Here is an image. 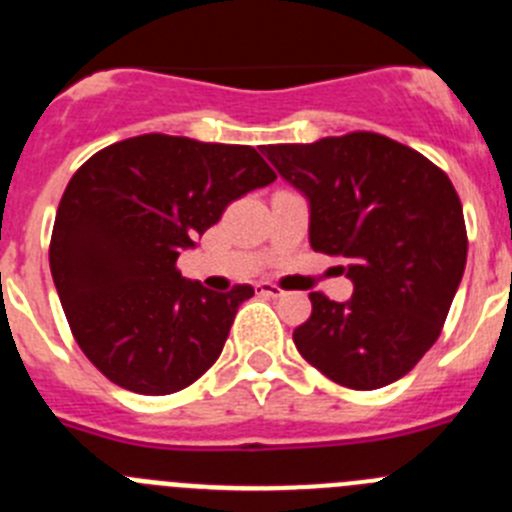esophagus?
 <instances>
[{
    "mask_svg": "<svg viewBox=\"0 0 512 512\" xmlns=\"http://www.w3.org/2000/svg\"><path fill=\"white\" fill-rule=\"evenodd\" d=\"M256 289H259V295H264V297H284V295H287L282 287H277V284H271V282H259V284H256Z\"/></svg>",
    "mask_w": 512,
    "mask_h": 512,
    "instance_id": "obj_1",
    "label": "esophagus"
}]
</instances>
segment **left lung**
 Listing matches in <instances>:
<instances>
[{"instance_id":"8db88e82","label":"left lung","mask_w":512,"mask_h":512,"mask_svg":"<svg viewBox=\"0 0 512 512\" xmlns=\"http://www.w3.org/2000/svg\"><path fill=\"white\" fill-rule=\"evenodd\" d=\"M310 207V246L343 256L346 302L312 292L295 330L302 359L351 390H379L441 336L467 266V228L449 176L377 133L261 146Z\"/></svg>"}]
</instances>
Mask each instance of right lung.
Masks as SVG:
<instances>
[{
  "label": "right lung",
  "instance_id": "add662e5",
  "mask_svg": "<svg viewBox=\"0 0 512 512\" xmlns=\"http://www.w3.org/2000/svg\"><path fill=\"white\" fill-rule=\"evenodd\" d=\"M274 179L256 148L161 133L107 146L71 176L51 274L76 343L110 382L171 395L215 364L253 287L212 292L176 259L230 202Z\"/></svg>",
  "mask_w": 512,
  "mask_h": 512
}]
</instances>
